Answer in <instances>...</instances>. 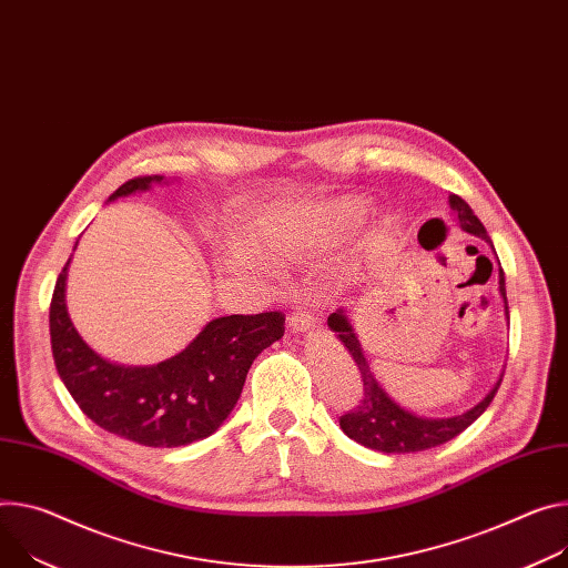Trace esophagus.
Returning a JSON list of instances; mask_svg holds the SVG:
<instances>
[{
	"mask_svg": "<svg viewBox=\"0 0 568 568\" xmlns=\"http://www.w3.org/2000/svg\"><path fill=\"white\" fill-rule=\"evenodd\" d=\"M287 322H290V328L298 331V333L317 328V317L313 313H305L303 307H296V311L287 317Z\"/></svg>",
	"mask_w": 568,
	"mask_h": 568,
	"instance_id": "esophagus-1",
	"label": "esophagus"
}]
</instances>
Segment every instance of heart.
<instances>
[{"label": "heart", "instance_id": "heart-1", "mask_svg": "<svg viewBox=\"0 0 568 568\" xmlns=\"http://www.w3.org/2000/svg\"><path fill=\"white\" fill-rule=\"evenodd\" d=\"M363 213V203L357 199H339L307 215H296L274 224L270 240L283 253H303L342 237L351 224Z\"/></svg>", "mask_w": 568, "mask_h": 568}]
</instances>
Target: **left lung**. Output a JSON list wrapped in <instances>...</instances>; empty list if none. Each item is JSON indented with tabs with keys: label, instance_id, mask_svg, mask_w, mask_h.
I'll list each match as a JSON object with an SVG mask.
<instances>
[{
	"label": "left lung",
	"instance_id": "left-lung-1",
	"mask_svg": "<svg viewBox=\"0 0 568 568\" xmlns=\"http://www.w3.org/2000/svg\"><path fill=\"white\" fill-rule=\"evenodd\" d=\"M450 209L457 215L459 229L467 231L476 237H483L485 242L491 244L483 222L474 215L471 205L464 201L457 194L448 196ZM494 248V244H491ZM498 292L503 296L505 303V320L509 322V313H507V294H505V274L498 267ZM328 328L339 337V342L346 346L348 355L353 357V363L359 369V376H363L365 383V394L363 400H359L357 407H353L348 415L339 417V428L344 430L346 437H351L353 442L363 444L367 448L381 450V453H417V450H428L433 446L446 444L453 437H457L462 430H467L483 412L489 407V403L494 400V394L500 387L503 374L498 376V381L494 383V387L485 394L483 400H478L474 407H469L467 412L455 417H444V419H433V417H419L415 412H409L405 407H400L394 398H389V394L381 387V383L374 378V372L367 363L363 344H359L355 328L351 326V320L346 315L344 307L335 311L328 317Z\"/></svg>",
	"mask_w": 568,
	"mask_h": 568
}]
</instances>
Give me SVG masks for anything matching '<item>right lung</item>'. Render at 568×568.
Here are the masks:
<instances>
[{"instance_id":"obj_1","label":"right lung","mask_w":568,"mask_h":568,"mask_svg":"<svg viewBox=\"0 0 568 568\" xmlns=\"http://www.w3.org/2000/svg\"><path fill=\"white\" fill-rule=\"evenodd\" d=\"M156 183H165V176L131 179L109 201L146 192ZM70 261L49 305L51 353L59 376L88 419L133 444L174 448L211 437L233 412L253 359L285 333L281 313L217 317L181 353L159 365L111 363L83 342L68 315Z\"/></svg>"}]
</instances>
